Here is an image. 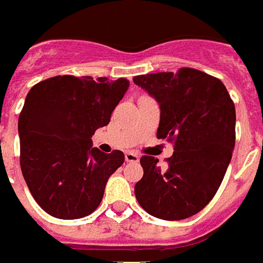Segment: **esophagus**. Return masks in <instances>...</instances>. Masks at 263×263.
I'll return each instance as SVG.
<instances>
[{
  "label": "esophagus",
  "instance_id": "obj_1",
  "mask_svg": "<svg viewBox=\"0 0 263 263\" xmlns=\"http://www.w3.org/2000/svg\"><path fill=\"white\" fill-rule=\"evenodd\" d=\"M125 160H126L127 162H138L140 161V157H138V155H136V153L127 152L126 155H125Z\"/></svg>",
  "mask_w": 263,
  "mask_h": 263
}]
</instances>
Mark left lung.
I'll use <instances>...</instances> for the list:
<instances>
[{
    "label": "left lung",
    "instance_id": "1",
    "mask_svg": "<svg viewBox=\"0 0 263 263\" xmlns=\"http://www.w3.org/2000/svg\"><path fill=\"white\" fill-rule=\"evenodd\" d=\"M160 105L157 138L175 144L165 168L141 157L142 179L134 186L140 205L164 220L201 211L222 184L235 146V106L224 84L195 68L134 77Z\"/></svg>",
    "mask_w": 263,
    "mask_h": 263
}]
</instances>
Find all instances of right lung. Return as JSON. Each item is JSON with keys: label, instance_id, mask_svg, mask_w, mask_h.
<instances>
[{"label": "right lung", "instance_id": "1", "mask_svg": "<svg viewBox=\"0 0 263 263\" xmlns=\"http://www.w3.org/2000/svg\"><path fill=\"white\" fill-rule=\"evenodd\" d=\"M127 88L123 78L59 75L28 92L18 117L20 165L33 199L51 216L84 218L101 204L125 156L92 147L91 137L108 125Z\"/></svg>", "mask_w": 263, "mask_h": 263}]
</instances>
